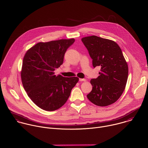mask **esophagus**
I'll return each instance as SVG.
<instances>
[{
	"label": "esophagus",
	"instance_id": "34e87169",
	"mask_svg": "<svg viewBox=\"0 0 148 148\" xmlns=\"http://www.w3.org/2000/svg\"><path fill=\"white\" fill-rule=\"evenodd\" d=\"M79 81H80V82H86V80L85 79H79Z\"/></svg>",
	"mask_w": 148,
	"mask_h": 148
}]
</instances>
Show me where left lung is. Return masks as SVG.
I'll return each mask as SVG.
<instances>
[{"instance_id": "obj_1", "label": "left lung", "mask_w": 148, "mask_h": 148, "mask_svg": "<svg viewBox=\"0 0 148 148\" xmlns=\"http://www.w3.org/2000/svg\"><path fill=\"white\" fill-rule=\"evenodd\" d=\"M82 41L93 67H101L100 76L90 80L93 88L87 97L98 106L112 104L122 95L128 79V66L122 51L115 41L96 36L83 37Z\"/></svg>"}]
</instances>
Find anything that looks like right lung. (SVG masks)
I'll return each mask as SVG.
<instances>
[{
    "label": "right lung",
    "mask_w": 148,
    "mask_h": 148,
    "mask_svg": "<svg viewBox=\"0 0 148 148\" xmlns=\"http://www.w3.org/2000/svg\"><path fill=\"white\" fill-rule=\"evenodd\" d=\"M74 38L38 42L25 53L21 78L28 96L38 107L46 111L61 108L68 100L79 81L77 77H65L54 71L64 62L67 49Z\"/></svg>",
    "instance_id": "obj_1"
}]
</instances>
